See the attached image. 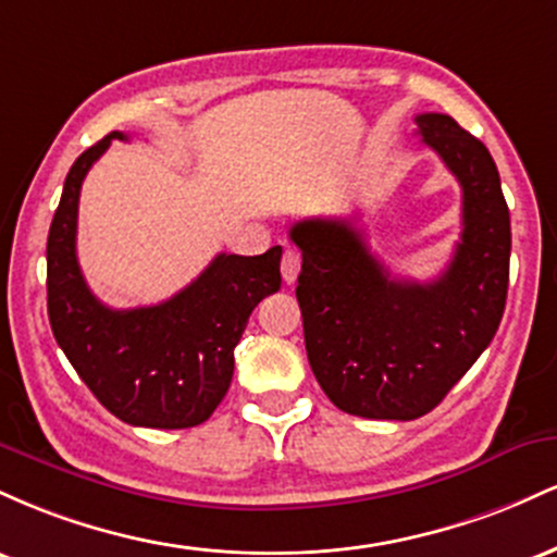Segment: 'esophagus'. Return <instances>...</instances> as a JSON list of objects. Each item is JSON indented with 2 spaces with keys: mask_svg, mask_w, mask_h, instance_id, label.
I'll return each instance as SVG.
<instances>
[{
  "mask_svg": "<svg viewBox=\"0 0 557 557\" xmlns=\"http://www.w3.org/2000/svg\"><path fill=\"white\" fill-rule=\"evenodd\" d=\"M280 270H283V280H285L287 285L296 283V277H298V272H300V253L296 251V248H285L283 267H280Z\"/></svg>",
  "mask_w": 557,
  "mask_h": 557,
  "instance_id": "obj_1",
  "label": "esophagus"
}]
</instances>
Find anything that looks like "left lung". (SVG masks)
<instances>
[{"mask_svg": "<svg viewBox=\"0 0 557 557\" xmlns=\"http://www.w3.org/2000/svg\"><path fill=\"white\" fill-rule=\"evenodd\" d=\"M419 136L463 190V230L432 283L393 280L348 220H300L296 298L311 372L345 413H430L495 337L508 296L510 214L487 146L447 114H417Z\"/></svg>", "mask_w": 557, "mask_h": 557, "instance_id": "1", "label": "left lung"}]
</instances>
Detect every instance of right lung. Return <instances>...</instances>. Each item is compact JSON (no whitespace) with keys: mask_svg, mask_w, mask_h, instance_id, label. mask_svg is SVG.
Masks as SVG:
<instances>
[{"mask_svg":"<svg viewBox=\"0 0 557 557\" xmlns=\"http://www.w3.org/2000/svg\"><path fill=\"white\" fill-rule=\"evenodd\" d=\"M114 138L127 136L112 131L83 151L65 177L47 240L49 324L107 411L133 426L185 430L207 421L225 398L248 317L283 283V248L261 257L220 253L194 283L157 306H104L83 280L75 235L83 177Z\"/></svg>","mask_w":557,"mask_h":557,"instance_id":"add662e5","label":"right lung"}]
</instances>
